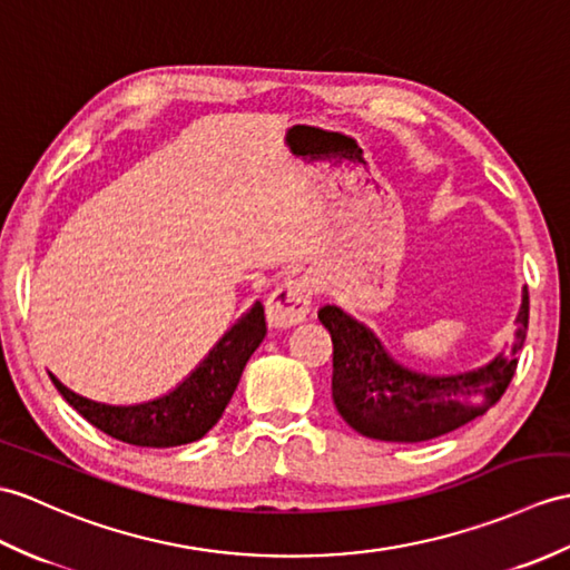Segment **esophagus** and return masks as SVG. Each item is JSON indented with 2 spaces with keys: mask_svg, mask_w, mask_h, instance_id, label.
<instances>
[{
  "mask_svg": "<svg viewBox=\"0 0 570 570\" xmlns=\"http://www.w3.org/2000/svg\"><path fill=\"white\" fill-rule=\"evenodd\" d=\"M313 286L308 279L291 276L272 291L267 298V321L272 327H291L306 321L311 311Z\"/></svg>",
  "mask_w": 570,
  "mask_h": 570,
  "instance_id": "esophagus-1",
  "label": "esophagus"
}]
</instances>
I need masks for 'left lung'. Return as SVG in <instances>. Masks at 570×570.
<instances>
[{"label": "left lung", "instance_id": "1", "mask_svg": "<svg viewBox=\"0 0 570 570\" xmlns=\"http://www.w3.org/2000/svg\"><path fill=\"white\" fill-rule=\"evenodd\" d=\"M333 337V401L350 428L383 442H425L491 410L518 368L529 323L522 291L512 352L464 374H417L391 360L379 337L337 306L317 311Z\"/></svg>", "mask_w": 570, "mask_h": 570}]
</instances>
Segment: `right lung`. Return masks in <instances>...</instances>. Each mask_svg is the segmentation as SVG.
<instances>
[{"mask_svg":"<svg viewBox=\"0 0 570 570\" xmlns=\"http://www.w3.org/2000/svg\"><path fill=\"white\" fill-rule=\"evenodd\" d=\"M264 335L267 325H264L262 303L257 301L175 391L140 405L97 403L62 386L52 374L50 381L79 415L114 440L155 449L179 446L202 440L220 420L247 360L259 347Z\"/></svg>","mask_w":570,"mask_h":570,"instance_id":"right-lung-1","label":"right lung"}]
</instances>
